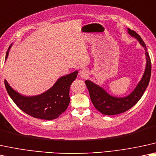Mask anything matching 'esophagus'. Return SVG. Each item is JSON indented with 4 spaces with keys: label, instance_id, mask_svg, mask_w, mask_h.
<instances>
[{
    "label": "esophagus",
    "instance_id": "esophagus-1",
    "mask_svg": "<svg viewBox=\"0 0 156 156\" xmlns=\"http://www.w3.org/2000/svg\"><path fill=\"white\" fill-rule=\"evenodd\" d=\"M79 75L82 78H86V77L88 76V73L87 70H85V69H82V70H80Z\"/></svg>",
    "mask_w": 156,
    "mask_h": 156
}]
</instances>
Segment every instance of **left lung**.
<instances>
[{"label":"left lung","mask_w":156,"mask_h":156,"mask_svg":"<svg viewBox=\"0 0 156 156\" xmlns=\"http://www.w3.org/2000/svg\"><path fill=\"white\" fill-rule=\"evenodd\" d=\"M128 34L132 37L137 40L140 44L145 50L146 65L144 73L141 79L137 84L136 87L129 95L123 97H117L109 94L103 87L98 86L91 80H86L85 81L87 86L90 98L93 104L98 111L105 115H115V114L123 113L135 106L137 101L140 99L149 84L151 75V62L148 52L147 51L146 45L145 42L135 31L127 29Z\"/></svg>","instance_id":"obj_1"}]
</instances>
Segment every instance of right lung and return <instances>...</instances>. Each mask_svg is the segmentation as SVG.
<instances>
[{
    "label": "right lung",
    "mask_w": 156,
    "mask_h": 156,
    "mask_svg": "<svg viewBox=\"0 0 156 156\" xmlns=\"http://www.w3.org/2000/svg\"><path fill=\"white\" fill-rule=\"evenodd\" d=\"M12 44L10 45L5 55L9 56ZM78 71L61 76L54 85L43 92L34 96H25L21 94L10 86L4 80L5 88L10 97L21 110L31 117L41 119L52 120L58 118L68 108L70 103V86L76 79Z\"/></svg>",
    "instance_id": "1"
}]
</instances>
